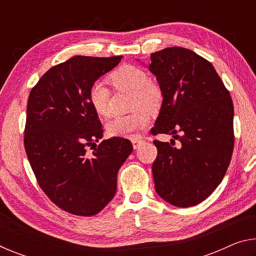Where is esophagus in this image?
<instances>
[{
  "mask_svg": "<svg viewBox=\"0 0 256 256\" xmlns=\"http://www.w3.org/2000/svg\"><path fill=\"white\" fill-rule=\"evenodd\" d=\"M144 140H141V138H132V144H133V148L134 149H138V146H140L142 144H144Z\"/></svg>",
  "mask_w": 256,
  "mask_h": 256,
  "instance_id": "esophagus-1",
  "label": "esophagus"
}]
</instances>
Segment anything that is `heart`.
Listing matches in <instances>:
<instances>
[{"instance_id": "1", "label": "heart", "mask_w": 256, "mask_h": 256, "mask_svg": "<svg viewBox=\"0 0 256 256\" xmlns=\"http://www.w3.org/2000/svg\"><path fill=\"white\" fill-rule=\"evenodd\" d=\"M110 81L116 89L133 90L132 107L136 112L128 115L116 116L107 123L106 130L110 136H133L138 130L146 128L150 122L148 111L157 112L162 105L164 94L156 82L149 79L144 68L134 66H122L110 74ZM88 99L98 115L110 116V92L102 81L94 82L89 88Z\"/></svg>"}]
</instances>
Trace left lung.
<instances>
[{
  "mask_svg": "<svg viewBox=\"0 0 256 256\" xmlns=\"http://www.w3.org/2000/svg\"><path fill=\"white\" fill-rule=\"evenodd\" d=\"M149 70L157 78L164 100L152 134V164L158 196L180 208L196 206L211 196L226 174L234 150V106L212 64L193 50L167 47L151 54ZM180 132V136L176 133Z\"/></svg>",
  "mask_w": 256,
  "mask_h": 256,
  "instance_id": "left-lung-1",
  "label": "left lung"
}]
</instances>
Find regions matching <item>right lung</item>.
Returning a JSON list of instances; mask_svg holds the SVG:
<instances>
[{"instance_id":"1","label":"right lung","mask_w":256,"mask_h":256,"mask_svg":"<svg viewBox=\"0 0 256 256\" xmlns=\"http://www.w3.org/2000/svg\"><path fill=\"white\" fill-rule=\"evenodd\" d=\"M122 56H73L50 68L30 92L24 149L38 184L68 214H97L112 201L118 172L131 154V141L104 140L102 123L88 99L89 88ZM94 148L92 154L88 148Z\"/></svg>"}]
</instances>
